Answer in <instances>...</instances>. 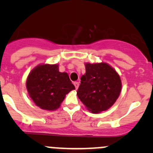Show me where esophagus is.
<instances>
[{
    "label": "esophagus",
    "instance_id": "obj_1",
    "mask_svg": "<svg viewBox=\"0 0 153 153\" xmlns=\"http://www.w3.org/2000/svg\"><path fill=\"white\" fill-rule=\"evenodd\" d=\"M73 84H74L75 88L78 89V87H79V82H73Z\"/></svg>",
    "mask_w": 153,
    "mask_h": 153
}]
</instances>
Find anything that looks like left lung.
<instances>
[{"label":"left lung","mask_w":153,"mask_h":153,"mask_svg":"<svg viewBox=\"0 0 153 153\" xmlns=\"http://www.w3.org/2000/svg\"><path fill=\"white\" fill-rule=\"evenodd\" d=\"M85 66V74L80 78L78 97L91 113L108 110L120 95L122 85L120 76L106 62H86Z\"/></svg>","instance_id":"8db88e82"}]
</instances>
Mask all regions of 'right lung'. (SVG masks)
Masks as SVG:
<instances>
[{
    "label": "right lung",
    "instance_id": "obj_1",
    "mask_svg": "<svg viewBox=\"0 0 153 153\" xmlns=\"http://www.w3.org/2000/svg\"><path fill=\"white\" fill-rule=\"evenodd\" d=\"M26 86L35 105L43 110L59 108L66 94L75 88L65 72L59 71L58 64H40L28 75Z\"/></svg>",
    "mask_w": 153,
    "mask_h": 153
}]
</instances>
